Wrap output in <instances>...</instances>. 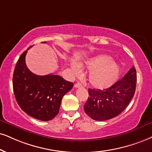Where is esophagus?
I'll use <instances>...</instances> for the list:
<instances>
[{"label": "esophagus", "mask_w": 152, "mask_h": 152, "mask_svg": "<svg viewBox=\"0 0 152 152\" xmlns=\"http://www.w3.org/2000/svg\"><path fill=\"white\" fill-rule=\"evenodd\" d=\"M75 88H80V87H82V85L80 82H77V83L75 84Z\"/></svg>", "instance_id": "34e87169"}]
</instances>
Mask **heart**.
Returning <instances> with one entry per match:
<instances>
[{"mask_svg": "<svg viewBox=\"0 0 152 152\" xmlns=\"http://www.w3.org/2000/svg\"><path fill=\"white\" fill-rule=\"evenodd\" d=\"M84 66L93 70L89 76L91 86L96 89H106L113 85L118 78L120 66L116 62L110 61V57L100 55L88 60L83 63ZM75 73L80 72V68L75 64L72 65Z\"/></svg>", "mask_w": 152, "mask_h": 152, "instance_id": "1", "label": "heart"}]
</instances>
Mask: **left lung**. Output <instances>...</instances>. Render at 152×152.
I'll use <instances>...</instances> for the list:
<instances>
[{"label":"left lung","mask_w":152,"mask_h":152,"mask_svg":"<svg viewBox=\"0 0 152 152\" xmlns=\"http://www.w3.org/2000/svg\"><path fill=\"white\" fill-rule=\"evenodd\" d=\"M137 73L132 66L125 75L107 89H89V96L84 106L87 115L104 121L118 115L128 106L136 89Z\"/></svg>","instance_id":"8db88e82"}]
</instances>
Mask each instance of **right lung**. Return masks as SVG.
I'll use <instances>...</instances> for the list:
<instances>
[{"mask_svg": "<svg viewBox=\"0 0 152 152\" xmlns=\"http://www.w3.org/2000/svg\"><path fill=\"white\" fill-rule=\"evenodd\" d=\"M31 47L20 56L15 67L14 94L18 105L26 113L40 121H50L58 113L62 99L72 89L73 83L59 75L40 76L31 72L25 63V56Z\"/></svg>", "mask_w": 152, "mask_h": 152, "instance_id": "obj_1", "label": "right lung"}]
</instances>
